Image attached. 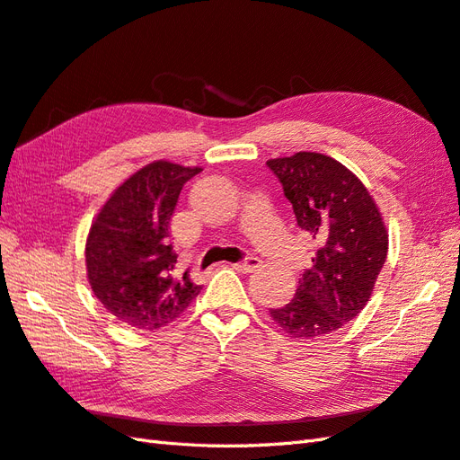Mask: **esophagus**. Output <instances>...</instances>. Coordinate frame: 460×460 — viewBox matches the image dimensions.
<instances>
[{"mask_svg":"<svg viewBox=\"0 0 460 460\" xmlns=\"http://www.w3.org/2000/svg\"><path fill=\"white\" fill-rule=\"evenodd\" d=\"M258 266H261V261H258L256 256H249V258H244V261H241V262H237V264H233V268L239 270V272H243V274L254 272V270H256Z\"/></svg>","mask_w":460,"mask_h":460,"instance_id":"obj_1","label":"esophagus"}]
</instances>
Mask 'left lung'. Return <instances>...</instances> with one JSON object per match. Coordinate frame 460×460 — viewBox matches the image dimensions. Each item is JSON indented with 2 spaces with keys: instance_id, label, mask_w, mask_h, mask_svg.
<instances>
[{
  "instance_id": "obj_1",
  "label": "left lung",
  "mask_w": 460,
  "mask_h": 460,
  "mask_svg": "<svg viewBox=\"0 0 460 460\" xmlns=\"http://www.w3.org/2000/svg\"><path fill=\"white\" fill-rule=\"evenodd\" d=\"M297 226L314 241L296 297L270 316L293 338L326 336L361 313L386 261L388 234L367 188L342 163L299 151L270 159Z\"/></svg>"
}]
</instances>
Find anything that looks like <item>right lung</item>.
Masks as SVG:
<instances>
[{
  "instance_id": "obj_1",
  "label": "right lung",
  "mask_w": 460,
  "mask_h": 460,
  "mask_svg": "<svg viewBox=\"0 0 460 460\" xmlns=\"http://www.w3.org/2000/svg\"><path fill=\"white\" fill-rule=\"evenodd\" d=\"M202 169L151 163L116 188L91 226L89 284L120 323L157 331L176 321L202 286L176 272L169 223L182 186Z\"/></svg>"
}]
</instances>
